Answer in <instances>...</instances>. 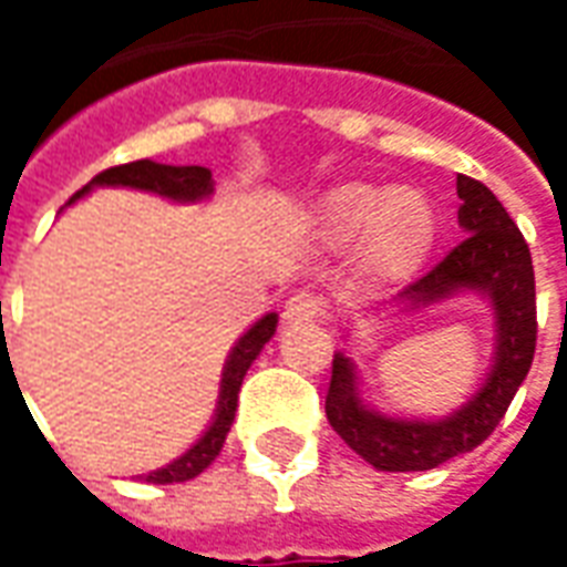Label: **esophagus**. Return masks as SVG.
Segmentation results:
<instances>
[{"label":"esophagus","mask_w":567,"mask_h":567,"mask_svg":"<svg viewBox=\"0 0 567 567\" xmlns=\"http://www.w3.org/2000/svg\"><path fill=\"white\" fill-rule=\"evenodd\" d=\"M319 316H322V297H319V295L300 291V295L288 297V300H285L282 319L288 324L312 322V319H319Z\"/></svg>","instance_id":"1"}]
</instances>
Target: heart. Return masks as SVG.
<instances>
[{
	"label": "heart",
	"instance_id": "obj_1",
	"mask_svg": "<svg viewBox=\"0 0 567 567\" xmlns=\"http://www.w3.org/2000/svg\"><path fill=\"white\" fill-rule=\"evenodd\" d=\"M316 227L334 248L362 236V270L374 282H402L421 267L435 245V212L414 189L371 184L334 187L316 212Z\"/></svg>",
	"mask_w": 567,
	"mask_h": 567
}]
</instances>
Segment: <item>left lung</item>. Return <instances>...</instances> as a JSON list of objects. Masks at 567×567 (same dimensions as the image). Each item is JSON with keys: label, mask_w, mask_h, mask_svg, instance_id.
<instances>
[{"label": "left lung", "mask_w": 567, "mask_h": 567, "mask_svg": "<svg viewBox=\"0 0 567 567\" xmlns=\"http://www.w3.org/2000/svg\"><path fill=\"white\" fill-rule=\"evenodd\" d=\"M457 196L461 245H454L417 282L386 300L383 310H421L461 291L485 297L494 310V355L482 386L449 417H390L362 399L359 371L347 352H334L331 362V386L324 395L328 423L362 461L383 473L435 470L439 463L482 445L501 423L534 362L537 310L528 243L485 184L457 174Z\"/></svg>", "instance_id": "left-lung-1"}]
</instances>
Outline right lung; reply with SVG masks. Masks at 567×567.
I'll return each instance as SVG.
<instances>
[{"label": "right lung", "mask_w": 567, "mask_h": 567, "mask_svg": "<svg viewBox=\"0 0 567 567\" xmlns=\"http://www.w3.org/2000/svg\"><path fill=\"white\" fill-rule=\"evenodd\" d=\"M94 187H128V189H144V193H156L162 199L172 202H202L208 199L215 193V181H212V172L202 168V165H159V162H128V165H116V168H106L97 177H91L85 187L79 189L76 196L70 199V205L76 199H82L85 193H91ZM276 324H279V316L276 312H267L264 319H257L243 338L236 340V347L229 350L227 365H224V374H220V395H217L215 417L208 423V430L199 435L196 445H189L177 461H172L168 466H159L153 473H146L144 482H153V485H172V482H187V478H196L202 470H208L212 461H215L224 442H227L229 426H233V417H236V405H239V386H243L248 368L255 362L260 350L270 343V338L276 334Z\"/></svg>", "instance_id": "add662e5"}]
</instances>
